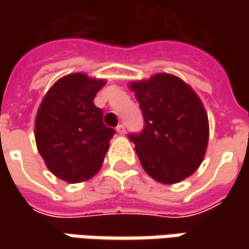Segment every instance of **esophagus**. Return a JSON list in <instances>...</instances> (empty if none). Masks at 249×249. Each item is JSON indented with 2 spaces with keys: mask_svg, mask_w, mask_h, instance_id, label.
Here are the masks:
<instances>
[{
  "mask_svg": "<svg viewBox=\"0 0 249 249\" xmlns=\"http://www.w3.org/2000/svg\"><path fill=\"white\" fill-rule=\"evenodd\" d=\"M116 131H118V133H119L120 136H123V134H124V133H126V127H124V126H123V124H119V126H118V127H116Z\"/></svg>",
  "mask_w": 249,
  "mask_h": 249,
  "instance_id": "34e87169",
  "label": "esophagus"
}]
</instances>
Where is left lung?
<instances>
[{"mask_svg":"<svg viewBox=\"0 0 249 249\" xmlns=\"http://www.w3.org/2000/svg\"><path fill=\"white\" fill-rule=\"evenodd\" d=\"M144 116V129L131 133L144 170L154 180L175 184L191 176L205 157L209 124L194 90L173 74L158 73L130 83Z\"/></svg>","mask_w":249,"mask_h":249,"instance_id":"1","label":"left lung"}]
</instances>
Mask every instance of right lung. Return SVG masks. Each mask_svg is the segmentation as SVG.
<instances>
[{
	"instance_id": "right-lung-1",
	"label": "right lung",
	"mask_w": 249,
	"mask_h": 249,
	"mask_svg": "<svg viewBox=\"0 0 249 249\" xmlns=\"http://www.w3.org/2000/svg\"><path fill=\"white\" fill-rule=\"evenodd\" d=\"M104 84L83 73L68 74L48 90L37 112V149L51 173L68 183L98 173L115 134L104 124L102 109L94 105Z\"/></svg>"
}]
</instances>
